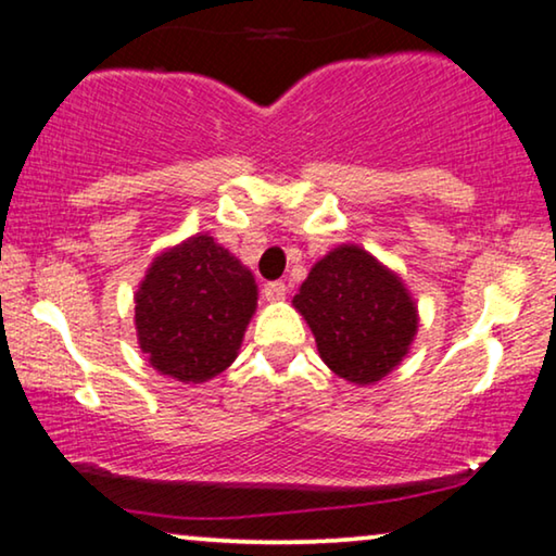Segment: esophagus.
Segmentation results:
<instances>
[{
	"mask_svg": "<svg viewBox=\"0 0 556 556\" xmlns=\"http://www.w3.org/2000/svg\"><path fill=\"white\" fill-rule=\"evenodd\" d=\"M285 296H287L285 281H267V285H264V300L267 302H281Z\"/></svg>",
	"mask_w": 556,
	"mask_h": 556,
	"instance_id": "34e87169",
	"label": "esophagus"
}]
</instances>
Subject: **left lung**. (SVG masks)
I'll return each instance as SVG.
<instances>
[{"mask_svg": "<svg viewBox=\"0 0 556 556\" xmlns=\"http://www.w3.org/2000/svg\"><path fill=\"white\" fill-rule=\"evenodd\" d=\"M319 357L354 384L387 377L417 334V306L402 279L359 247H337L317 262L294 296Z\"/></svg>", "mask_w": 556, "mask_h": 556, "instance_id": "left-lung-1", "label": "left lung"}]
</instances>
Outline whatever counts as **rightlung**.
I'll return each instance as SVG.
<instances>
[{
	"label": "right lung",
	"instance_id": "right-lung-1",
	"mask_svg": "<svg viewBox=\"0 0 556 556\" xmlns=\"http://www.w3.org/2000/svg\"><path fill=\"white\" fill-rule=\"evenodd\" d=\"M139 346L177 382L199 384L237 359L256 306L252 271L199 235L156 256L135 296Z\"/></svg>",
	"mask_w": 556,
	"mask_h": 556
}]
</instances>
